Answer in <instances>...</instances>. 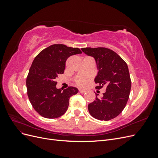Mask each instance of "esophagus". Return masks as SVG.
<instances>
[{
    "mask_svg": "<svg viewBox=\"0 0 158 158\" xmlns=\"http://www.w3.org/2000/svg\"><path fill=\"white\" fill-rule=\"evenodd\" d=\"M79 92H80V94H84V93H85V90L80 89V90H79Z\"/></svg>",
    "mask_w": 158,
    "mask_h": 158,
    "instance_id": "34e87169",
    "label": "esophagus"
}]
</instances>
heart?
<instances>
[{
    "label": "heart",
    "instance_id": "1",
    "mask_svg": "<svg viewBox=\"0 0 158 158\" xmlns=\"http://www.w3.org/2000/svg\"><path fill=\"white\" fill-rule=\"evenodd\" d=\"M89 81V78L88 77H82L80 78L78 80H76V84L80 87H85L88 85Z\"/></svg>",
    "mask_w": 158,
    "mask_h": 158
}]
</instances>
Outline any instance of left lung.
<instances>
[{
  "label": "left lung",
  "instance_id": "1",
  "mask_svg": "<svg viewBox=\"0 0 158 158\" xmlns=\"http://www.w3.org/2000/svg\"><path fill=\"white\" fill-rule=\"evenodd\" d=\"M81 49L96 61L99 71L94 80L98 84L95 88H106L101 99L96 95L94 101L88 105L89 113L98 120H111L123 111L129 98L131 80L127 64L115 52L106 47Z\"/></svg>",
  "mask_w": 158,
  "mask_h": 158
}]
</instances>
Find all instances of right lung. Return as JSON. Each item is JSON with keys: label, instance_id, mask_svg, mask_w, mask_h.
<instances>
[{"label": "right lung", "instance_id": "right-lung-1", "mask_svg": "<svg viewBox=\"0 0 158 158\" xmlns=\"http://www.w3.org/2000/svg\"><path fill=\"white\" fill-rule=\"evenodd\" d=\"M82 53L78 48L54 44L42 50L33 60L26 78L27 96L35 111L47 118H56L67 111L70 98L78 93L74 87L57 89L56 78L64 73L69 56Z\"/></svg>", "mask_w": 158, "mask_h": 158}]
</instances>
